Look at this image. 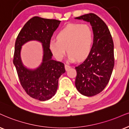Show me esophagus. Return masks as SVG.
Segmentation results:
<instances>
[{
    "label": "esophagus",
    "mask_w": 129,
    "mask_h": 129,
    "mask_svg": "<svg viewBox=\"0 0 129 129\" xmlns=\"http://www.w3.org/2000/svg\"><path fill=\"white\" fill-rule=\"evenodd\" d=\"M70 68H71V66H69V65H68V64H65V69H66V71H67V70L69 69Z\"/></svg>",
    "instance_id": "obj_1"
}]
</instances>
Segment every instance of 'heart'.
I'll return each instance as SVG.
<instances>
[{
	"label": "heart",
	"mask_w": 129,
	"mask_h": 129,
	"mask_svg": "<svg viewBox=\"0 0 129 129\" xmlns=\"http://www.w3.org/2000/svg\"><path fill=\"white\" fill-rule=\"evenodd\" d=\"M57 41L52 40L49 48L54 57L61 60L69 53L70 61L83 60L91 52L94 41L93 30L87 24H69L57 33Z\"/></svg>",
	"instance_id": "b5f03b06"
}]
</instances>
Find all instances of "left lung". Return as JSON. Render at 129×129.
<instances>
[{
    "label": "left lung",
    "mask_w": 129,
    "mask_h": 129,
    "mask_svg": "<svg viewBox=\"0 0 129 129\" xmlns=\"http://www.w3.org/2000/svg\"><path fill=\"white\" fill-rule=\"evenodd\" d=\"M89 22L92 26L94 41L91 52L75 67V86L86 96L100 93L108 84L114 66V42L105 22L96 14L90 13L76 17Z\"/></svg>",
    "instance_id": "left-lung-1"
}]
</instances>
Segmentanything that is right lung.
Instances as JSON below:
<instances>
[{"mask_svg": "<svg viewBox=\"0 0 129 129\" xmlns=\"http://www.w3.org/2000/svg\"><path fill=\"white\" fill-rule=\"evenodd\" d=\"M60 22L54 19L33 17L25 24L15 41L13 63L21 85L31 98L41 101L54 96L58 78L66 71L64 63L52 59V54L49 48L51 38ZM32 40L42 43L44 50L43 63L35 70L25 68L20 58L21 46Z\"/></svg>", "mask_w": 129, "mask_h": 129, "instance_id": "add662e5", "label": "right lung"}]
</instances>
